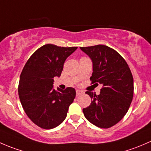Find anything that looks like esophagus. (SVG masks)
Here are the masks:
<instances>
[{"mask_svg":"<svg viewBox=\"0 0 151 151\" xmlns=\"http://www.w3.org/2000/svg\"><path fill=\"white\" fill-rule=\"evenodd\" d=\"M83 93V91H80V90H77V91H76V94H77V96H80Z\"/></svg>","mask_w":151,"mask_h":151,"instance_id":"esophagus-1","label":"esophagus"}]
</instances>
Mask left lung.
<instances>
[{"instance_id":"obj_1","label":"left lung","mask_w":151,"mask_h":151,"mask_svg":"<svg viewBox=\"0 0 151 151\" xmlns=\"http://www.w3.org/2000/svg\"><path fill=\"white\" fill-rule=\"evenodd\" d=\"M80 50L92 60V84L102 85L99 95L91 91L85 93L92 101L89 106L83 108V113L92 124L108 129L119 122L129 110L134 94L132 74L122 56L106 45Z\"/></svg>"}]
</instances>
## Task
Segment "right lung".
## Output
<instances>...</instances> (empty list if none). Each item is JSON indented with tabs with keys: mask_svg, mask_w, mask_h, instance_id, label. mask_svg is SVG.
<instances>
[{
	"mask_svg": "<svg viewBox=\"0 0 151 151\" xmlns=\"http://www.w3.org/2000/svg\"><path fill=\"white\" fill-rule=\"evenodd\" d=\"M77 47H60L45 45L28 59L20 74L18 87L19 100L28 117L45 129L59 126L66 118L75 89L53 88L54 77H59L67 58Z\"/></svg>",
	"mask_w": 151,
	"mask_h": 151,
	"instance_id": "add662e5",
	"label": "right lung"
}]
</instances>
